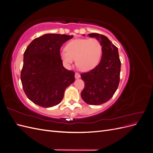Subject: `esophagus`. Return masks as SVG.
<instances>
[{"mask_svg":"<svg viewBox=\"0 0 153 153\" xmlns=\"http://www.w3.org/2000/svg\"><path fill=\"white\" fill-rule=\"evenodd\" d=\"M75 78H79L80 77V74H78V73H75Z\"/></svg>","mask_w":153,"mask_h":153,"instance_id":"34e87169","label":"esophagus"}]
</instances>
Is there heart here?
Instances as JSON below:
<instances>
[{
  "label": "heart",
  "instance_id": "obj_1",
  "mask_svg": "<svg viewBox=\"0 0 153 153\" xmlns=\"http://www.w3.org/2000/svg\"><path fill=\"white\" fill-rule=\"evenodd\" d=\"M102 53V46L96 38L73 39L66 45L60 57L66 67L75 61L83 71H89L98 64Z\"/></svg>",
  "mask_w": 153,
  "mask_h": 153
}]
</instances>
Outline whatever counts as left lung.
Returning a JSON list of instances; mask_svg holds the SVG:
<instances>
[{
	"label": "left lung",
	"mask_w": 153,
	"mask_h": 153,
	"mask_svg": "<svg viewBox=\"0 0 153 153\" xmlns=\"http://www.w3.org/2000/svg\"><path fill=\"white\" fill-rule=\"evenodd\" d=\"M89 36L96 38L100 42L102 46V57L98 66L80 75L85 84L81 96L86 103L99 105L110 100L117 89L121 61L118 48L107 37L97 33L89 34Z\"/></svg>",
	"instance_id": "obj_1"
}]
</instances>
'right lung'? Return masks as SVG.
I'll list each match as a JSON object with an SVG mask.
<instances>
[{"instance_id":"add662e5","label":"right lung","mask_w":153,"mask_h":153,"mask_svg":"<svg viewBox=\"0 0 153 153\" xmlns=\"http://www.w3.org/2000/svg\"><path fill=\"white\" fill-rule=\"evenodd\" d=\"M73 37L46 34L26 48L20 78L26 96L34 103L45 108L58 105L75 82V72L64 68L60 57L62 45Z\"/></svg>"}]
</instances>
